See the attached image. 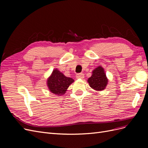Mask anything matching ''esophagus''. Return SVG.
<instances>
[{"instance_id":"34e87169","label":"esophagus","mask_w":148,"mask_h":148,"mask_svg":"<svg viewBox=\"0 0 148 148\" xmlns=\"http://www.w3.org/2000/svg\"><path fill=\"white\" fill-rule=\"evenodd\" d=\"M84 74L83 73H78L76 75V77L77 78H84Z\"/></svg>"}]
</instances>
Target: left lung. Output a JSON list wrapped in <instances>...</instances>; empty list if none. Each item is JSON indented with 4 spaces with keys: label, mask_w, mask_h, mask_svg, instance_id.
Segmentation results:
<instances>
[{
    "label": "left lung",
    "mask_w": 148,
    "mask_h": 148,
    "mask_svg": "<svg viewBox=\"0 0 148 148\" xmlns=\"http://www.w3.org/2000/svg\"><path fill=\"white\" fill-rule=\"evenodd\" d=\"M92 73L91 77L88 79L89 86L96 91L104 90L108 83L104 69L99 66L92 71Z\"/></svg>",
    "instance_id": "1"
}]
</instances>
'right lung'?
Listing matches in <instances>:
<instances>
[{
  "label": "right lung",
  "mask_w": 148,
  "mask_h": 148,
  "mask_svg": "<svg viewBox=\"0 0 148 148\" xmlns=\"http://www.w3.org/2000/svg\"><path fill=\"white\" fill-rule=\"evenodd\" d=\"M74 82L71 78L66 77L57 69L53 70L47 80L48 88L52 93L61 96L66 92L70 85Z\"/></svg>",
  "instance_id": "obj_1"
}]
</instances>
